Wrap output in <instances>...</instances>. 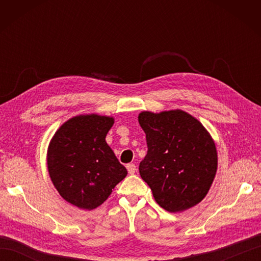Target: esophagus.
<instances>
[{
	"label": "esophagus",
	"mask_w": 261,
	"mask_h": 261,
	"mask_svg": "<svg viewBox=\"0 0 261 261\" xmlns=\"http://www.w3.org/2000/svg\"><path fill=\"white\" fill-rule=\"evenodd\" d=\"M126 169L129 171V174H135L136 173V165L135 164H127L126 165Z\"/></svg>",
	"instance_id": "obj_1"
}]
</instances>
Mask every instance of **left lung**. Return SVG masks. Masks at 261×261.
I'll return each mask as SVG.
<instances>
[{"label": "left lung", "instance_id": "obj_1", "mask_svg": "<svg viewBox=\"0 0 261 261\" xmlns=\"http://www.w3.org/2000/svg\"><path fill=\"white\" fill-rule=\"evenodd\" d=\"M148 151L139 165L141 178L168 212L195 206L212 185L218 168L215 143L203 124L181 110L138 116Z\"/></svg>", "mask_w": 261, "mask_h": 261}]
</instances>
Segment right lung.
Returning a JSON list of instances; mask_svg holds the SVG:
<instances>
[{
    "mask_svg": "<svg viewBox=\"0 0 261 261\" xmlns=\"http://www.w3.org/2000/svg\"><path fill=\"white\" fill-rule=\"evenodd\" d=\"M113 123L111 116L77 115L49 143V176L60 196L77 207L96 208L127 174L105 141Z\"/></svg>",
    "mask_w": 261,
    "mask_h": 261,
    "instance_id": "obj_1",
    "label": "right lung"
}]
</instances>
